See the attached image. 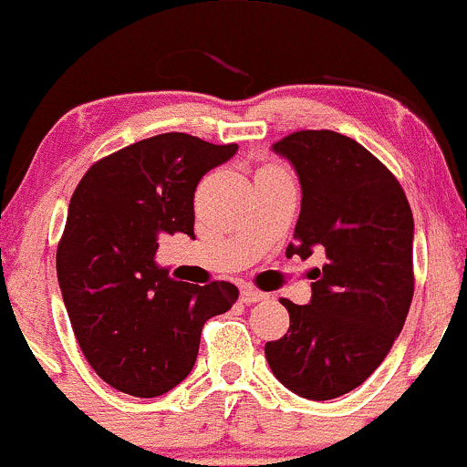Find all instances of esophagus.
<instances>
[{"instance_id": "1", "label": "esophagus", "mask_w": 467, "mask_h": 467, "mask_svg": "<svg viewBox=\"0 0 467 467\" xmlns=\"http://www.w3.org/2000/svg\"><path fill=\"white\" fill-rule=\"evenodd\" d=\"M265 296V292H258L254 290V287H243V290H240V301H243V304H256V301H263Z\"/></svg>"}]
</instances>
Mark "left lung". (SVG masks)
<instances>
[{"instance_id":"1","label":"left lung","mask_w":467,"mask_h":467,"mask_svg":"<svg viewBox=\"0 0 467 467\" xmlns=\"http://www.w3.org/2000/svg\"><path fill=\"white\" fill-rule=\"evenodd\" d=\"M301 182L296 244L285 254H326L312 299L290 312V328L267 341L269 368L292 393L333 400L384 362L413 296V215L400 182L378 157L333 130H301L272 146Z\"/></svg>"}]
</instances>
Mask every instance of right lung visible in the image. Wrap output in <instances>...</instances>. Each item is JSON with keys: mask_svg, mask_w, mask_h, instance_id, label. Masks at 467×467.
Wrapping results in <instances>:
<instances>
[{"mask_svg": "<svg viewBox=\"0 0 467 467\" xmlns=\"http://www.w3.org/2000/svg\"><path fill=\"white\" fill-rule=\"evenodd\" d=\"M235 150L157 134L96 161L71 195L56 254L62 299L89 367L128 396L177 387L206 321L238 299L234 283H182L155 263L160 235L193 238L195 189Z\"/></svg>", "mask_w": 467, "mask_h": 467, "instance_id": "right-lung-1", "label": "right lung"}]
</instances>
